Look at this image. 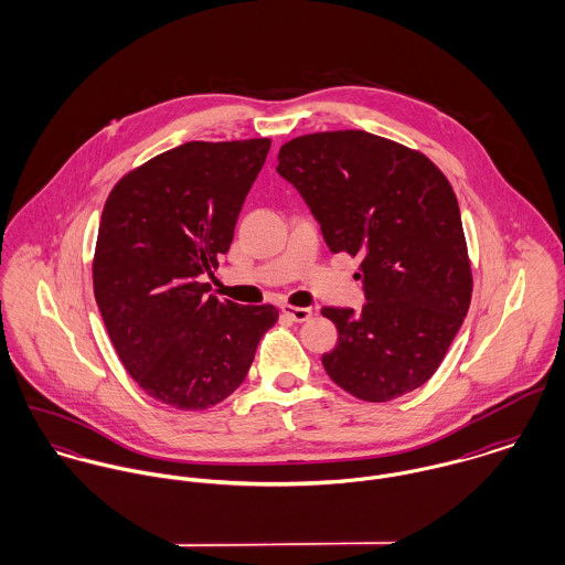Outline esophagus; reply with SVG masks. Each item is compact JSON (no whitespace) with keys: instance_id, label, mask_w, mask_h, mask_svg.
Listing matches in <instances>:
<instances>
[{"instance_id":"1","label":"esophagus","mask_w":565,"mask_h":565,"mask_svg":"<svg viewBox=\"0 0 565 565\" xmlns=\"http://www.w3.org/2000/svg\"><path fill=\"white\" fill-rule=\"evenodd\" d=\"M280 311H282L289 320H294V322H307V320L313 316L311 309H307V307H291V305H282Z\"/></svg>"}]
</instances>
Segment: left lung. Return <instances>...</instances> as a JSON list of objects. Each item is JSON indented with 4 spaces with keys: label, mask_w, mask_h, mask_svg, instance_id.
<instances>
[{
    "label": "left lung",
    "mask_w": 565,
    "mask_h": 565,
    "mask_svg": "<svg viewBox=\"0 0 565 565\" xmlns=\"http://www.w3.org/2000/svg\"><path fill=\"white\" fill-rule=\"evenodd\" d=\"M276 171L298 189L330 252L361 258L363 309H322L339 332L322 356L326 374L367 403L422 387L472 300L461 213L446 175L422 152L365 130L291 139Z\"/></svg>",
    "instance_id": "left-lung-1"
}]
</instances>
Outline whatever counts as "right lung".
<instances>
[{
	"mask_svg": "<svg viewBox=\"0 0 565 565\" xmlns=\"http://www.w3.org/2000/svg\"><path fill=\"white\" fill-rule=\"evenodd\" d=\"M269 139L189 141L126 173L99 222L93 291L108 337L154 401L202 411L247 376L271 305L206 296L202 274L226 254Z\"/></svg>",
	"mask_w": 565,
	"mask_h": 565,
	"instance_id": "right-lung-1",
	"label": "right lung"
}]
</instances>
